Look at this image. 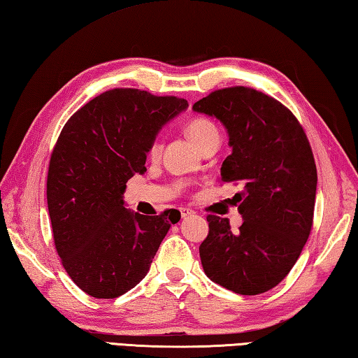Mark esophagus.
Returning <instances> with one entry per match:
<instances>
[{"label":"esophagus","instance_id":"esophagus-1","mask_svg":"<svg viewBox=\"0 0 358 358\" xmlns=\"http://www.w3.org/2000/svg\"><path fill=\"white\" fill-rule=\"evenodd\" d=\"M192 214H193L192 209H189V208H180V217H182V218L190 217Z\"/></svg>","mask_w":358,"mask_h":358}]
</instances>
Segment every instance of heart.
Here are the masks:
<instances>
[{"label": "heart", "instance_id": "1", "mask_svg": "<svg viewBox=\"0 0 358 358\" xmlns=\"http://www.w3.org/2000/svg\"><path fill=\"white\" fill-rule=\"evenodd\" d=\"M187 135L190 136V140L196 144L198 148H201L203 144L208 143L212 138H218V130L214 124H212L209 119L206 117H195L187 124ZM163 148L160 136H155L152 143L149 146V155L155 159L157 155L160 154V150Z\"/></svg>", "mask_w": 358, "mask_h": 358}]
</instances>
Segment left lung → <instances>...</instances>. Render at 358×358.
Listing matches in <instances>:
<instances>
[{"label":"left lung","instance_id":"left-lung-1","mask_svg":"<svg viewBox=\"0 0 358 358\" xmlns=\"http://www.w3.org/2000/svg\"><path fill=\"white\" fill-rule=\"evenodd\" d=\"M193 110L220 119L233 148L222 182L236 193L243 223L208 215L209 234L199 245L214 283L242 296L267 292L296 264L313 227L317 171L302 124L289 108L247 86L210 92Z\"/></svg>","mask_w":358,"mask_h":358}]
</instances>
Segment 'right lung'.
<instances>
[{
    "mask_svg": "<svg viewBox=\"0 0 358 358\" xmlns=\"http://www.w3.org/2000/svg\"><path fill=\"white\" fill-rule=\"evenodd\" d=\"M185 99L115 87L81 106L64 124L50 157L47 203L55 248L81 291L116 299L146 277L179 210L159 215L124 208L125 184L144 173L162 125Z\"/></svg>",
    "mask_w": 358,
    "mask_h": 358,
    "instance_id": "1",
    "label": "right lung"
}]
</instances>
